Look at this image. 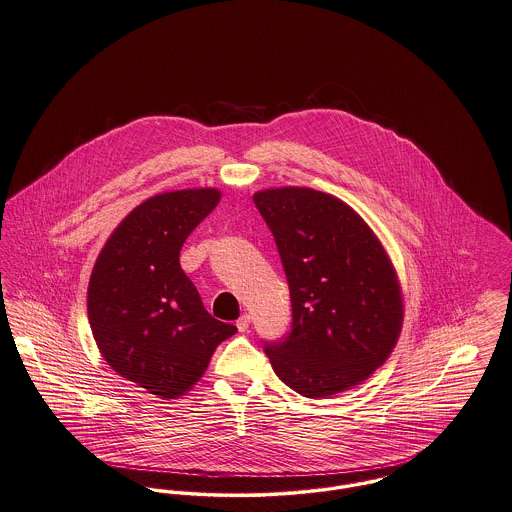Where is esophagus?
Listing matches in <instances>:
<instances>
[{
	"label": "esophagus",
	"mask_w": 512,
	"mask_h": 512,
	"mask_svg": "<svg viewBox=\"0 0 512 512\" xmlns=\"http://www.w3.org/2000/svg\"><path fill=\"white\" fill-rule=\"evenodd\" d=\"M236 328L238 332H246L250 328V315H242L238 321H236Z\"/></svg>",
	"instance_id": "1"
}]
</instances>
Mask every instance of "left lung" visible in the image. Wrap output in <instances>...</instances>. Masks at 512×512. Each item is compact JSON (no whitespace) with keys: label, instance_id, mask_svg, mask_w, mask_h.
Wrapping results in <instances>:
<instances>
[{"label":"left lung","instance_id":"left-lung-1","mask_svg":"<svg viewBox=\"0 0 512 512\" xmlns=\"http://www.w3.org/2000/svg\"><path fill=\"white\" fill-rule=\"evenodd\" d=\"M254 203L276 238L293 323L266 344L279 379L309 399L366 381L403 326L397 272L368 223L342 199L311 187H272Z\"/></svg>","mask_w":512,"mask_h":512}]
</instances>
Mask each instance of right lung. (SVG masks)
<instances>
[{
	"instance_id": "1",
	"label": "right lung",
	"mask_w": 512,
	"mask_h": 512,
	"mask_svg": "<svg viewBox=\"0 0 512 512\" xmlns=\"http://www.w3.org/2000/svg\"><path fill=\"white\" fill-rule=\"evenodd\" d=\"M215 187L158 193L107 238L88 285V319L103 360L152 395L176 399L207 370L236 326L213 319L180 266L189 233L217 207Z\"/></svg>"
}]
</instances>
